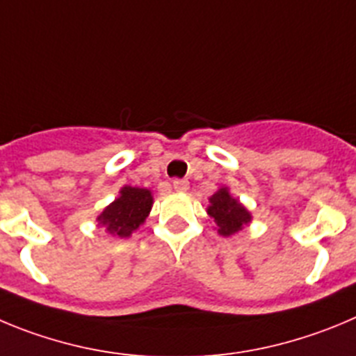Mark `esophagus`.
<instances>
[{
	"label": "esophagus",
	"instance_id": "esophagus-1",
	"mask_svg": "<svg viewBox=\"0 0 356 356\" xmlns=\"http://www.w3.org/2000/svg\"><path fill=\"white\" fill-rule=\"evenodd\" d=\"M172 184H174V190L177 191H188V188H190V182L186 181V179H175Z\"/></svg>",
	"mask_w": 356,
	"mask_h": 356
}]
</instances>
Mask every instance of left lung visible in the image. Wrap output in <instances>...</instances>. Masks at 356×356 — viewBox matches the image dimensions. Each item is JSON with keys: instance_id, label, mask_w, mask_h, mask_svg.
<instances>
[{"instance_id": "8db88e82", "label": "left lung", "mask_w": 356, "mask_h": 356, "mask_svg": "<svg viewBox=\"0 0 356 356\" xmlns=\"http://www.w3.org/2000/svg\"><path fill=\"white\" fill-rule=\"evenodd\" d=\"M207 214L213 218L218 227V234L222 236H232L252 222V214L238 198L230 195L229 188H220L209 198Z\"/></svg>"}]
</instances>
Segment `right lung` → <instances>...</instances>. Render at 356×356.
<instances>
[{"label": "right lung", "instance_id": "right-lung-1", "mask_svg": "<svg viewBox=\"0 0 356 356\" xmlns=\"http://www.w3.org/2000/svg\"><path fill=\"white\" fill-rule=\"evenodd\" d=\"M152 209V193L145 188L124 186L118 198L97 216L99 225L115 238H129Z\"/></svg>", "mask_w": 356, "mask_h": 356}]
</instances>
